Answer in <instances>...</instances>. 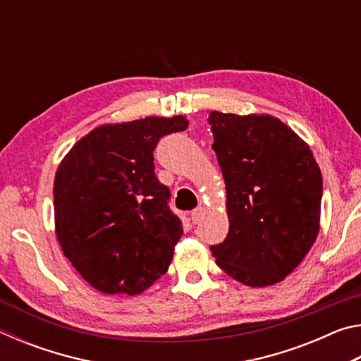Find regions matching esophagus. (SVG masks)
Returning <instances> with one entry per match:
<instances>
[{"label":"esophagus","instance_id":"esophagus-1","mask_svg":"<svg viewBox=\"0 0 361 361\" xmlns=\"http://www.w3.org/2000/svg\"><path fill=\"white\" fill-rule=\"evenodd\" d=\"M204 212H205V209H204L202 205L197 207V209H194V210L191 212V219H192V223H194V224L200 221V218H202Z\"/></svg>","mask_w":361,"mask_h":361}]
</instances>
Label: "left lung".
Returning <instances> with one entry per match:
<instances>
[{
    "instance_id": "8db88e82",
    "label": "left lung",
    "mask_w": 361,
    "mask_h": 361,
    "mask_svg": "<svg viewBox=\"0 0 361 361\" xmlns=\"http://www.w3.org/2000/svg\"><path fill=\"white\" fill-rule=\"evenodd\" d=\"M226 183L229 232L212 245L216 264L248 286L295 271L320 229L323 180L312 151L269 114H209Z\"/></svg>"
}]
</instances>
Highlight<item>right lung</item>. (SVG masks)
<instances>
[{"mask_svg": "<svg viewBox=\"0 0 361 361\" xmlns=\"http://www.w3.org/2000/svg\"><path fill=\"white\" fill-rule=\"evenodd\" d=\"M185 116L100 126L63 157L54 181L56 234L73 267L106 295L135 296L167 272L183 234L154 173L159 140Z\"/></svg>", "mask_w": 361, "mask_h": 361, "instance_id": "obj_1", "label": "right lung"}]
</instances>
